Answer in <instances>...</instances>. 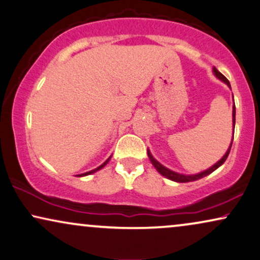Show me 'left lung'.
I'll return each mask as SVG.
<instances>
[{"label":"left lung","mask_w":260,"mask_h":260,"mask_svg":"<svg viewBox=\"0 0 260 260\" xmlns=\"http://www.w3.org/2000/svg\"><path fill=\"white\" fill-rule=\"evenodd\" d=\"M213 73H215L216 77H217L218 79H221L222 81H224V83H225L226 85H228L229 87H231V84H229V80L224 77V75H223V74L221 73V72H218L217 70H216V68H213ZM233 122H234V126H235V106L233 107ZM232 144H233V141H232ZM232 144H231V146H229V149H228V151H226V152H225L224 156H223L222 158L219 159L218 162L215 164V166H212L211 168L208 169V170H205V172L199 173V174H196V175H182V174H177V173H175V172H172V170H169L168 168H166V167H163L162 164L157 162V160L154 159L153 157H152V154L150 153L149 150H147V154H149V158H150V160H151V163L153 164V167L157 169V172H158L159 174H162L163 176L168 177L169 180H173V181H176V182H189V181H196V180L202 179V177L209 175V174H211V173L213 172V170L217 169L218 167H221L222 164L225 162V159H226V157H228L229 152H231Z\"/></svg>","instance_id":"left-lung-1"}]
</instances>
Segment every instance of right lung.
<instances>
[{
	"mask_svg": "<svg viewBox=\"0 0 260 260\" xmlns=\"http://www.w3.org/2000/svg\"><path fill=\"white\" fill-rule=\"evenodd\" d=\"M109 159H110V157H109V158H108V159L106 160V162H104L103 164H102V166H100V167H98V168H96V169H93V170H91V172H87V173H85V174H79V175H78V176H85V175H90V174H92V173H94V172H97V170H100V169H102V168H103V167H104V166H106V164H107L108 162H109Z\"/></svg>",
	"mask_w": 260,
	"mask_h": 260,
	"instance_id": "right-lung-1",
	"label": "right lung"
}]
</instances>
